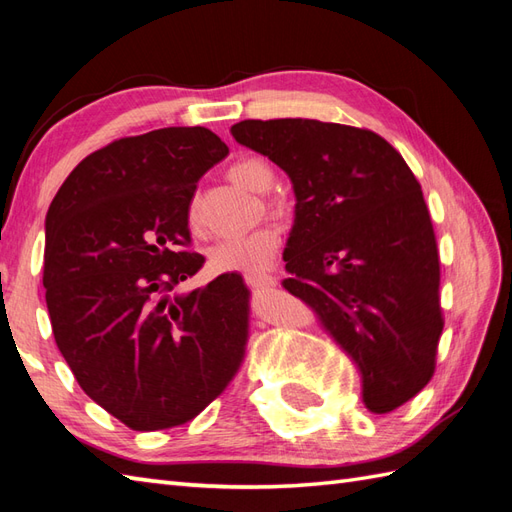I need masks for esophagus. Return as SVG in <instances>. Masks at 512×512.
Listing matches in <instances>:
<instances>
[{"label":"esophagus","mask_w":512,"mask_h":512,"mask_svg":"<svg viewBox=\"0 0 512 512\" xmlns=\"http://www.w3.org/2000/svg\"><path fill=\"white\" fill-rule=\"evenodd\" d=\"M246 284L255 290H268V288H275L279 281H277V277L268 275V273H250V275H246Z\"/></svg>","instance_id":"34e87169"}]
</instances>
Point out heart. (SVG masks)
<instances>
[{"label":"heart","mask_w":512,"mask_h":512,"mask_svg":"<svg viewBox=\"0 0 512 512\" xmlns=\"http://www.w3.org/2000/svg\"><path fill=\"white\" fill-rule=\"evenodd\" d=\"M228 178H231L239 187H244L253 193H266L275 182V171L262 158H244L235 162V165L228 167ZM264 209L281 217V220H288L292 215V209L277 198H264ZM189 226L193 231L200 228V204L193 200L189 204ZM281 246V235L277 226L273 224H259L253 231L239 237L222 239L209 250V266L213 273H259V270L270 264V259L277 255Z\"/></svg>","instance_id":"heart-1"}]
</instances>
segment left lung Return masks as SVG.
<instances>
[{
  "label": "left lung",
  "instance_id": "left-lung-1",
  "mask_svg": "<svg viewBox=\"0 0 512 512\" xmlns=\"http://www.w3.org/2000/svg\"><path fill=\"white\" fill-rule=\"evenodd\" d=\"M231 134L295 187L284 288L354 358L369 411L405 405L433 378L444 328L438 239L418 178L365 127L250 118Z\"/></svg>",
  "mask_w": 512,
  "mask_h": 512
}]
</instances>
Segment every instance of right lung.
I'll return each instance as SVG.
<instances>
[{"instance_id": "right-lung-1", "label": "right lung", "mask_w": 512, "mask_h": 512, "mask_svg": "<svg viewBox=\"0 0 512 512\" xmlns=\"http://www.w3.org/2000/svg\"><path fill=\"white\" fill-rule=\"evenodd\" d=\"M228 156L206 127L116 138L74 167L46 217L43 288L76 383L134 431L193 420L246 358L250 290L226 273L178 292L204 266L189 204Z\"/></svg>"}]
</instances>
